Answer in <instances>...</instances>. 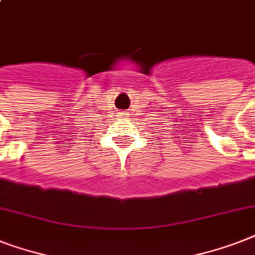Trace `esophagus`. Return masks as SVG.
Returning a JSON list of instances; mask_svg holds the SVG:
<instances>
[{"instance_id":"esophagus-1","label":"esophagus","mask_w":255,"mask_h":255,"mask_svg":"<svg viewBox=\"0 0 255 255\" xmlns=\"http://www.w3.org/2000/svg\"><path fill=\"white\" fill-rule=\"evenodd\" d=\"M127 115H128L127 112H120V116H122V118H126Z\"/></svg>"}]
</instances>
